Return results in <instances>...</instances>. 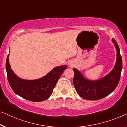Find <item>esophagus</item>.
Segmentation results:
<instances>
[{
    "label": "esophagus",
    "instance_id": "1",
    "mask_svg": "<svg viewBox=\"0 0 127 127\" xmlns=\"http://www.w3.org/2000/svg\"><path fill=\"white\" fill-rule=\"evenodd\" d=\"M69 66H71V65H71V64H69Z\"/></svg>",
    "mask_w": 127,
    "mask_h": 127
}]
</instances>
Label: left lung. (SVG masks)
Here are the masks:
<instances>
[{"label":"left lung","mask_w":127,"mask_h":127,"mask_svg":"<svg viewBox=\"0 0 127 127\" xmlns=\"http://www.w3.org/2000/svg\"><path fill=\"white\" fill-rule=\"evenodd\" d=\"M112 41L117 51L116 63L113 70L104 78L98 81H90L84 78L79 71L73 68V83L76 92L83 98L89 100L102 99L111 93L117 86L122 70V58L116 41L114 39H112Z\"/></svg>","instance_id":"left-lung-1"}]
</instances>
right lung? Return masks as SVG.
I'll use <instances>...</instances> for the list:
<instances>
[{"label": "right lung", "instance_id": "1", "mask_svg": "<svg viewBox=\"0 0 127 127\" xmlns=\"http://www.w3.org/2000/svg\"><path fill=\"white\" fill-rule=\"evenodd\" d=\"M7 58L6 68L8 83L15 94L33 102H40L48 99L52 93L56 83L67 65L55 67L44 77L36 80H25L18 77L10 68Z\"/></svg>", "mask_w": 127, "mask_h": 127}]
</instances>
